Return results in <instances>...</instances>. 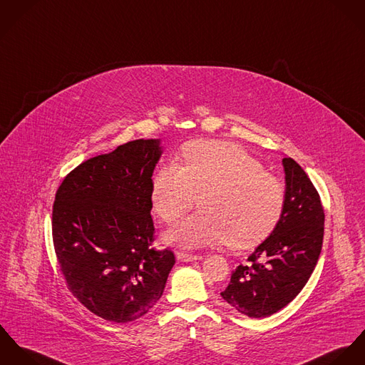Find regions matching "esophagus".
<instances>
[{
    "label": "esophagus",
    "mask_w": 365,
    "mask_h": 365,
    "mask_svg": "<svg viewBox=\"0 0 365 365\" xmlns=\"http://www.w3.org/2000/svg\"><path fill=\"white\" fill-rule=\"evenodd\" d=\"M176 257L180 262H192V260H200L202 255H193V253H187V252H176Z\"/></svg>",
    "instance_id": "obj_1"
}]
</instances>
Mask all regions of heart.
<instances>
[{
    "label": "heart",
    "instance_id": "1",
    "mask_svg": "<svg viewBox=\"0 0 365 365\" xmlns=\"http://www.w3.org/2000/svg\"><path fill=\"white\" fill-rule=\"evenodd\" d=\"M197 196L202 210L175 225L168 241L247 247L274 231L285 207L283 182L227 141H190L180 150L179 166H163L153 176V208L166 224L189 211Z\"/></svg>",
    "mask_w": 365,
    "mask_h": 365
}]
</instances>
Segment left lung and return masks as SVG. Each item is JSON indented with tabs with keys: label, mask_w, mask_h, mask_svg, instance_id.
Here are the masks:
<instances>
[{
	"label": "left lung",
	"mask_w": 365,
	"mask_h": 365,
	"mask_svg": "<svg viewBox=\"0 0 365 365\" xmlns=\"http://www.w3.org/2000/svg\"><path fill=\"white\" fill-rule=\"evenodd\" d=\"M285 207L270 237L232 272L221 297L249 318H264L289 304L309 280L324 242L321 197L305 170L283 158Z\"/></svg>",
	"instance_id": "8db88e82"
}]
</instances>
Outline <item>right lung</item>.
Masks as SVG:
<instances>
[{"label": "right lung", "instance_id": "right-lung-1", "mask_svg": "<svg viewBox=\"0 0 365 365\" xmlns=\"http://www.w3.org/2000/svg\"><path fill=\"white\" fill-rule=\"evenodd\" d=\"M160 140H134L73 169L56 192L51 231L70 292L96 317L125 324L161 298L175 255L154 249L151 182Z\"/></svg>", "mask_w": 365, "mask_h": 365}]
</instances>
